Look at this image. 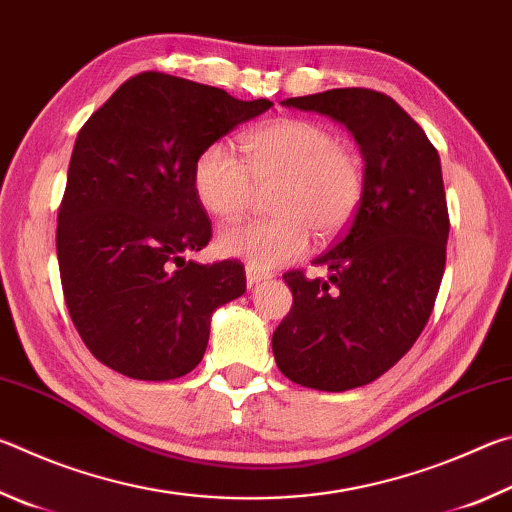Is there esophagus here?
Masks as SVG:
<instances>
[{
	"instance_id": "1",
	"label": "esophagus",
	"mask_w": 512,
	"mask_h": 512,
	"mask_svg": "<svg viewBox=\"0 0 512 512\" xmlns=\"http://www.w3.org/2000/svg\"><path fill=\"white\" fill-rule=\"evenodd\" d=\"M268 277H271V273L262 271V268H257L253 264L246 266V282H248V287H255V284L268 280Z\"/></svg>"
}]
</instances>
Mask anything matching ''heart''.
Here are the masks:
<instances>
[{
    "mask_svg": "<svg viewBox=\"0 0 512 512\" xmlns=\"http://www.w3.org/2000/svg\"><path fill=\"white\" fill-rule=\"evenodd\" d=\"M241 151L244 160L214 142L194 164L198 198L223 221L244 216L257 187H271L266 207L273 216L225 228L219 235L223 255L257 268L287 264L307 253L311 235H339L357 212L361 160L318 121L275 119L244 135Z\"/></svg>",
    "mask_w": 512,
    "mask_h": 512,
    "instance_id": "obj_1",
    "label": "heart"
}]
</instances>
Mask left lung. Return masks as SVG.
I'll list each match as a JSON object with an SVG mask.
<instances>
[{
	"mask_svg": "<svg viewBox=\"0 0 512 512\" xmlns=\"http://www.w3.org/2000/svg\"><path fill=\"white\" fill-rule=\"evenodd\" d=\"M282 106L339 121L366 162L348 230L314 259L329 277L284 273L293 307L273 332L284 377L343 393L391 370L427 325L449 237L443 171L436 146L386 94L336 88Z\"/></svg>",
	"mask_w": 512,
	"mask_h": 512,
	"instance_id": "8db88e82",
	"label": "left lung"
}]
</instances>
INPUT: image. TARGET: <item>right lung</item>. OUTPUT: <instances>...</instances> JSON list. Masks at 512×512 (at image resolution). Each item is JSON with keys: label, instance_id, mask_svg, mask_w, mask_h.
<instances>
[{"label": "right lung", "instance_id": "1", "mask_svg": "<svg viewBox=\"0 0 512 512\" xmlns=\"http://www.w3.org/2000/svg\"><path fill=\"white\" fill-rule=\"evenodd\" d=\"M271 106L144 72L85 121L58 210L56 253L69 316L103 366L167 381L201 363L212 314L246 291V273L235 259H185L212 237L194 164Z\"/></svg>", "mask_w": 512, "mask_h": 512}]
</instances>
